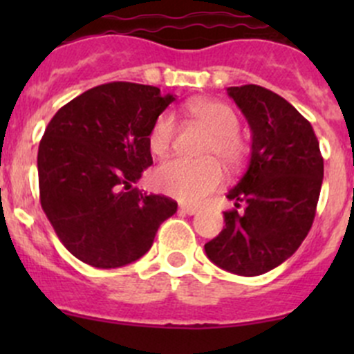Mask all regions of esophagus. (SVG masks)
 I'll use <instances>...</instances> for the list:
<instances>
[{"label":"esophagus","instance_id":"esophagus-1","mask_svg":"<svg viewBox=\"0 0 354 354\" xmlns=\"http://www.w3.org/2000/svg\"><path fill=\"white\" fill-rule=\"evenodd\" d=\"M180 210H181V212L188 214V216H194V214L198 212V207H194V205H180Z\"/></svg>","mask_w":354,"mask_h":354}]
</instances>
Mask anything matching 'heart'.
Returning a JSON list of instances; mask_svg holds the SVG:
<instances>
[{"mask_svg": "<svg viewBox=\"0 0 354 354\" xmlns=\"http://www.w3.org/2000/svg\"><path fill=\"white\" fill-rule=\"evenodd\" d=\"M187 111L197 123L210 131L202 156L205 159H169L152 173V187L157 192L181 202L195 203L223 185L224 169L219 158L231 169H238L248 157V140L240 133V118L230 104L212 99H192ZM178 133L176 118L164 111L149 130V147L152 154L166 156Z\"/></svg>", "mask_w": 354, "mask_h": 354, "instance_id": "heart-1", "label": "heart"}]
</instances>
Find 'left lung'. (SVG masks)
<instances>
[{
  "label": "left lung",
  "instance_id": "left-lung-1",
  "mask_svg": "<svg viewBox=\"0 0 354 354\" xmlns=\"http://www.w3.org/2000/svg\"><path fill=\"white\" fill-rule=\"evenodd\" d=\"M252 128V157L227 192L236 209L226 227L205 243L217 267L238 276H260L288 260L315 219L324 157L312 124L291 104L260 85L227 88ZM243 203V213L237 207Z\"/></svg>",
  "mask_w": 354,
  "mask_h": 354
}]
</instances>
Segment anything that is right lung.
Listing matches in <instances>:
<instances>
[{"label":"right lung","instance_id":"obj_1","mask_svg":"<svg viewBox=\"0 0 354 354\" xmlns=\"http://www.w3.org/2000/svg\"><path fill=\"white\" fill-rule=\"evenodd\" d=\"M160 88L111 82L63 106L37 152L41 205L82 262L116 269L151 250L178 203L133 187L152 164L149 130L171 102Z\"/></svg>","mask_w":354,"mask_h":354}]
</instances>
